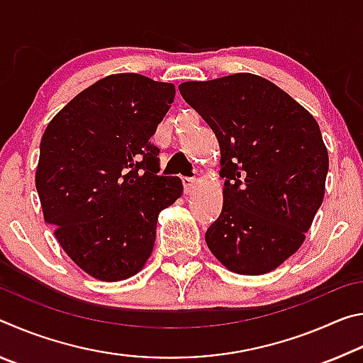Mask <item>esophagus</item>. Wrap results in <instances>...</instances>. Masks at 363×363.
Masks as SVG:
<instances>
[{
	"instance_id": "1",
	"label": "esophagus",
	"mask_w": 363,
	"mask_h": 363,
	"mask_svg": "<svg viewBox=\"0 0 363 363\" xmlns=\"http://www.w3.org/2000/svg\"><path fill=\"white\" fill-rule=\"evenodd\" d=\"M182 184H184V190H186V194H192L195 187H196V179L195 177H182Z\"/></svg>"
}]
</instances>
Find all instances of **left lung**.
<instances>
[{
  "label": "left lung",
  "mask_w": 363,
  "mask_h": 363,
  "mask_svg": "<svg viewBox=\"0 0 363 363\" xmlns=\"http://www.w3.org/2000/svg\"><path fill=\"white\" fill-rule=\"evenodd\" d=\"M179 91L216 134L225 177L208 248L235 274L272 272L301 248L323 201L328 152L318 123L253 73L186 82Z\"/></svg>",
  "instance_id": "obj_1"
}]
</instances>
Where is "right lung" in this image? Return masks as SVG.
<instances>
[{"label":"right lung","instance_id":"obj_1","mask_svg":"<svg viewBox=\"0 0 363 363\" xmlns=\"http://www.w3.org/2000/svg\"><path fill=\"white\" fill-rule=\"evenodd\" d=\"M174 94L173 83L139 73L108 75L73 97L43 134L35 173L43 218L65 255L97 280L143 270L160 211L182 195L179 177L157 174L150 144Z\"/></svg>","mask_w":363,"mask_h":363}]
</instances>
